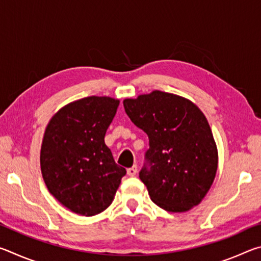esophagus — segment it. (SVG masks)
<instances>
[{
	"label": "esophagus",
	"mask_w": 261,
	"mask_h": 261,
	"mask_svg": "<svg viewBox=\"0 0 261 261\" xmlns=\"http://www.w3.org/2000/svg\"><path fill=\"white\" fill-rule=\"evenodd\" d=\"M126 173L129 176H135L137 174V166H132L131 168H127Z\"/></svg>",
	"instance_id": "esophagus-1"
}]
</instances>
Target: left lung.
<instances>
[{
    "label": "left lung",
    "instance_id": "obj_1",
    "mask_svg": "<svg viewBox=\"0 0 261 261\" xmlns=\"http://www.w3.org/2000/svg\"><path fill=\"white\" fill-rule=\"evenodd\" d=\"M123 106L148 136L139 178L152 201L173 213L199 204L218 169V149L205 115L188 99L161 91L125 99Z\"/></svg>",
    "mask_w": 261,
    "mask_h": 261
}]
</instances>
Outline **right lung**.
I'll use <instances>...</instances> for the list:
<instances>
[{"mask_svg": "<svg viewBox=\"0 0 261 261\" xmlns=\"http://www.w3.org/2000/svg\"><path fill=\"white\" fill-rule=\"evenodd\" d=\"M120 101L87 96L57 112L43 136L40 166L49 192L62 205L84 216L112 204L124 168L105 144Z\"/></svg>", "mask_w": 261, "mask_h": 261, "instance_id": "obj_1", "label": "right lung"}]
</instances>
